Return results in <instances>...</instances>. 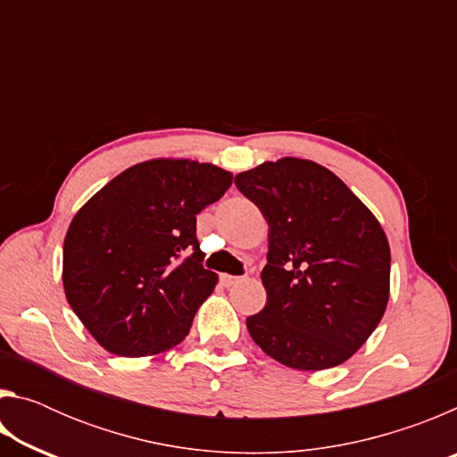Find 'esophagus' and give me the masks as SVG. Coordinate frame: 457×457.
<instances>
[{
    "label": "esophagus",
    "instance_id": "34e87169",
    "mask_svg": "<svg viewBox=\"0 0 457 457\" xmlns=\"http://www.w3.org/2000/svg\"><path fill=\"white\" fill-rule=\"evenodd\" d=\"M239 282H242V278H239V276L221 274V284H223V286H228V288H229V286H236V284H239Z\"/></svg>",
    "mask_w": 457,
    "mask_h": 457
}]
</instances>
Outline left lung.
Listing matches in <instances>:
<instances>
[{"label": "left lung", "mask_w": 457, "mask_h": 457, "mask_svg": "<svg viewBox=\"0 0 457 457\" xmlns=\"http://www.w3.org/2000/svg\"><path fill=\"white\" fill-rule=\"evenodd\" d=\"M268 231V300L245 327L262 351L298 370L343 365L381 322L391 250L373 212L330 169L282 157L236 175Z\"/></svg>", "instance_id": "8db88e82"}]
</instances>
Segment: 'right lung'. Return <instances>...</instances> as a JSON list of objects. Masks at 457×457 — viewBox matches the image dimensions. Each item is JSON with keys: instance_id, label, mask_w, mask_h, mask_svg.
I'll list each match as a JSON object with an SVG mask.
<instances>
[{"instance_id": "add662e5", "label": "right lung", "mask_w": 457, "mask_h": 457, "mask_svg": "<svg viewBox=\"0 0 457 457\" xmlns=\"http://www.w3.org/2000/svg\"><path fill=\"white\" fill-rule=\"evenodd\" d=\"M231 179L213 163L151 159L125 169L76 212L64 237L62 284L103 349L149 357L189 335L218 284V274L201 266L195 215Z\"/></svg>"}]
</instances>
